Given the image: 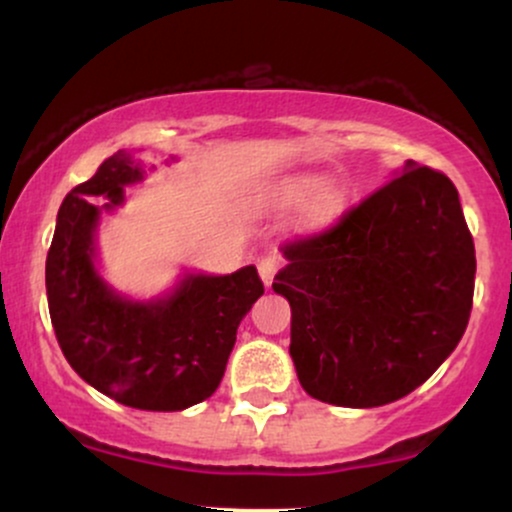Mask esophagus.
Masks as SVG:
<instances>
[{
	"label": "esophagus",
	"instance_id": "1",
	"mask_svg": "<svg viewBox=\"0 0 512 512\" xmlns=\"http://www.w3.org/2000/svg\"><path fill=\"white\" fill-rule=\"evenodd\" d=\"M279 267H281V255H276V252H269V255H264L257 260V272H260L264 286L272 284L276 272H279Z\"/></svg>",
	"mask_w": 512,
	"mask_h": 512
}]
</instances>
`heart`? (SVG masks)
I'll list each match as a JSON object with an SVG mask.
<instances>
[{
	"label": "heart",
	"mask_w": 512,
	"mask_h": 512,
	"mask_svg": "<svg viewBox=\"0 0 512 512\" xmlns=\"http://www.w3.org/2000/svg\"><path fill=\"white\" fill-rule=\"evenodd\" d=\"M269 197L281 209L301 204L298 226L303 231L330 226L332 221H337L346 204L344 187L337 182H322L317 175H293V178L281 180Z\"/></svg>",
	"instance_id": "1"
}]
</instances>
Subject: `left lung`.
<instances>
[{
  "mask_svg": "<svg viewBox=\"0 0 512 512\" xmlns=\"http://www.w3.org/2000/svg\"><path fill=\"white\" fill-rule=\"evenodd\" d=\"M272 289L291 305V358L310 397L380 407L455 351L474 298V240L448 175L407 161L334 226L284 243Z\"/></svg>",
  "mask_w": 512,
  "mask_h": 512,
  "instance_id": "1",
  "label": "left lung"
}]
</instances>
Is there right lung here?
I'll return each mask as SVG.
<instances>
[{
	"label": "right lung",
	"instance_id": "obj_1",
	"mask_svg": "<svg viewBox=\"0 0 512 512\" xmlns=\"http://www.w3.org/2000/svg\"><path fill=\"white\" fill-rule=\"evenodd\" d=\"M139 180L144 168L117 151L64 197L45 262L50 320L64 358L88 385L125 407L180 411L214 395L240 320L264 286L250 264L226 276L187 274L149 303L110 289L93 267L96 226ZM93 196L109 202L98 208Z\"/></svg>",
	"mask_w": 512,
	"mask_h": 512
}]
</instances>
